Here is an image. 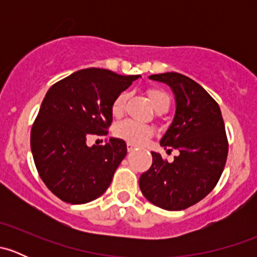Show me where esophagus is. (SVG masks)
<instances>
[{"label":"esophagus","mask_w":257,"mask_h":257,"mask_svg":"<svg viewBox=\"0 0 257 257\" xmlns=\"http://www.w3.org/2000/svg\"><path fill=\"white\" fill-rule=\"evenodd\" d=\"M126 149H128V153H132V152H134V150H136L137 148H136V145L128 143V144H126Z\"/></svg>","instance_id":"obj_1"}]
</instances>
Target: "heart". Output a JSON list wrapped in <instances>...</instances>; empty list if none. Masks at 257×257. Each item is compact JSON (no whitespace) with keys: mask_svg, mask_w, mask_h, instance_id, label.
<instances>
[{"mask_svg":"<svg viewBox=\"0 0 257 257\" xmlns=\"http://www.w3.org/2000/svg\"><path fill=\"white\" fill-rule=\"evenodd\" d=\"M148 97H149L150 102H152L153 107L157 109V112L164 113L169 109L170 107V97L167 92L159 88H149L147 90ZM129 94L126 92L119 93L113 100L112 107H110V112L114 116L119 118L123 115L124 110H125L126 102H128ZM153 131L149 125L147 124L138 123L132 119H125L123 121H119L115 126H114V134L118 138L123 139L126 143H131L137 147L144 145L153 137Z\"/></svg>","mask_w":257,"mask_h":257,"instance_id":"b5f03b06","label":"heart"}]
</instances>
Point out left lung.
<instances>
[{"mask_svg":"<svg viewBox=\"0 0 257 257\" xmlns=\"http://www.w3.org/2000/svg\"><path fill=\"white\" fill-rule=\"evenodd\" d=\"M149 78L167 83L175 94L174 120L160 145L179 155L168 163L152 152L153 164L141 175L139 186L154 205L184 210L205 198L221 177L229 152L224 119L219 104L195 80L175 72Z\"/></svg>","mask_w":257,"mask_h":257,"instance_id":"obj_1","label":"left lung"}]
</instances>
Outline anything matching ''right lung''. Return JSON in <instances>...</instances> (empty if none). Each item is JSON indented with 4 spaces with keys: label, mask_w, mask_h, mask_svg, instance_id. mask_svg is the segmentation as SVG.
Wrapping results in <instances>:
<instances>
[{
    "label": "right lung",
    "mask_w": 257,
    "mask_h": 257,
    "mask_svg": "<svg viewBox=\"0 0 257 257\" xmlns=\"http://www.w3.org/2000/svg\"><path fill=\"white\" fill-rule=\"evenodd\" d=\"M139 76L87 68L54 83L31 129V150L41 179L61 200L85 204L99 198L126 155V144L110 138L88 147L89 136H107L116 95Z\"/></svg>",
    "instance_id": "add662e5"
}]
</instances>
